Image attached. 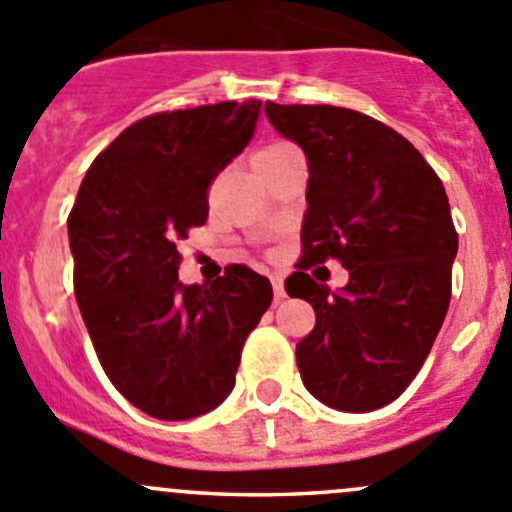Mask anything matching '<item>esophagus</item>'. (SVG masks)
I'll return each mask as SVG.
<instances>
[{
  "label": "esophagus",
  "instance_id": "1",
  "mask_svg": "<svg viewBox=\"0 0 512 512\" xmlns=\"http://www.w3.org/2000/svg\"><path fill=\"white\" fill-rule=\"evenodd\" d=\"M270 280H272V290H275V297L277 300H282V297H285V277L272 275Z\"/></svg>",
  "mask_w": 512,
  "mask_h": 512
}]
</instances>
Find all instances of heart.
Instances as JSON below:
<instances>
[{"mask_svg":"<svg viewBox=\"0 0 512 512\" xmlns=\"http://www.w3.org/2000/svg\"><path fill=\"white\" fill-rule=\"evenodd\" d=\"M290 152H297V150L292 145H287V142H270V145L260 147V150L252 155V167H262L267 165V162H275L280 160V157L290 155Z\"/></svg>","mask_w":512,"mask_h":512,"instance_id":"obj_1","label":"heart"}]
</instances>
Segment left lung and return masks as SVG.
<instances>
[{
	"mask_svg": "<svg viewBox=\"0 0 512 512\" xmlns=\"http://www.w3.org/2000/svg\"><path fill=\"white\" fill-rule=\"evenodd\" d=\"M270 124L307 160L302 257L285 280L315 310L297 342L305 388L327 408L370 413L405 393L450 305L458 232L425 157L388 124L330 104L265 102ZM335 256L340 291L304 270Z\"/></svg>",
	"mask_w": 512,
	"mask_h": 512,
	"instance_id": "8db88e82",
	"label": "left lung"
}]
</instances>
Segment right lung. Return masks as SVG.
<instances>
[{
  "label": "right lung",
  "mask_w": 512,
  "mask_h": 512,
  "mask_svg": "<svg viewBox=\"0 0 512 512\" xmlns=\"http://www.w3.org/2000/svg\"><path fill=\"white\" fill-rule=\"evenodd\" d=\"M260 99L152 114L87 170L67 220L74 295L114 388L157 420L210 413L235 388L272 285L232 265L177 280V237L207 222V187L250 145Z\"/></svg>",
  "instance_id": "add662e5"
}]
</instances>
